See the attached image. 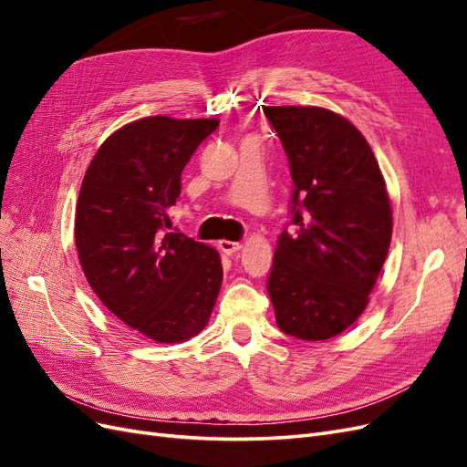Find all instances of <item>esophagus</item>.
<instances>
[{
  "instance_id": "34e87169",
  "label": "esophagus",
  "mask_w": 467,
  "mask_h": 467,
  "mask_svg": "<svg viewBox=\"0 0 467 467\" xmlns=\"http://www.w3.org/2000/svg\"><path fill=\"white\" fill-rule=\"evenodd\" d=\"M218 247H220L222 253H225V255H234L235 251L242 249V244L230 242V239H222V242H218Z\"/></svg>"
}]
</instances>
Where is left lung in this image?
<instances>
[{"label": "left lung", "instance_id": "left-lung-1", "mask_svg": "<svg viewBox=\"0 0 467 467\" xmlns=\"http://www.w3.org/2000/svg\"><path fill=\"white\" fill-rule=\"evenodd\" d=\"M290 161L294 230L280 234L268 276L278 327L302 341L348 329L370 302L393 218L362 132L323 107H263Z\"/></svg>", "mask_w": 467, "mask_h": 467}]
</instances>
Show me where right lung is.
Wrapping results in <instances>:
<instances>
[{
	"instance_id": "1",
	"label": "right lung",
	"mask_w": 467,
	"mask_h": 467,
	"mask_svg": "<svg viewBox=\"0 0 467 467\" xmlns=\"http://www.w3.org/2000/svg\"><path fill=\"white\" fill-rule=\"evenodd\" d=\"M218 119L146 117L112 132L91 160L76 206V247L107 309L155 343H182L210 319L220 253L163 234L181 173Z\"/></svg>"
}]
</instances>
